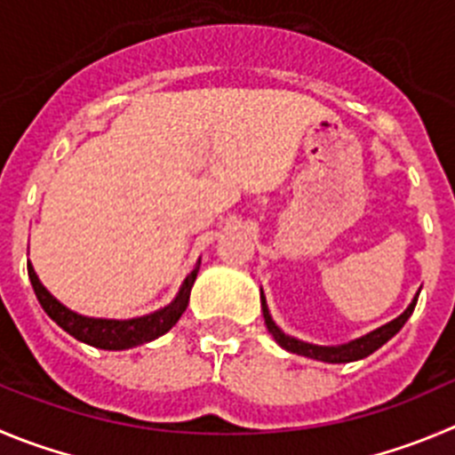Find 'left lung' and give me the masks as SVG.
<instances>
[{
	"mask_svg": "<svg viewBox=\"0 0 455 455\" xmlns=\"http://www.w3.org/2000/svg\"><path fill=\"white\" fill-rule=\"evenodd\" d=\"M418 296H419V291L415 294V299L411 300L409 307H406L400 316L393 318L390 323L381 325V328L372 330V332L363 334V337L355 339V341L341 343V346H314V343H305V341H300V339L290 337V334H285L283 330L278 328V325L274 323V318H271V314H269V307H267L265 294H262V290H260L262 316H265L267 330H269L271 337L275 339V343H278L280 347H285L287 352H294V355H300V356H309V359H316V362H325V363L359 362V359H363V356H368V355H372L375 350H379L386 341H390L395 334L404 328V323L409 321L411 314H413L415 303H418Z\"/></svg>",
	"mask_w": 455,
	"mask_h": 455,
	"instance_id": "1",
	"label": "left lung"
}]
</instances>
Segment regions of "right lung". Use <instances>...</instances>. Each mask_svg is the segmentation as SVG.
Returning a JSON list of instances; mask_svg holds the SVG:
<instances>
[{
    "label": "right lung",
    "mask_w": 455,
    "mask_h": 455,
    "mask_svg": "<svg viewBox=\"0 0 455 455\" xmlns=\"http://www.w3.org/2000/svg\"><path fill=\"white\" fill-rule=\"evenodd\" d=\"M197 271L199 262L195 265V269L186 275L180 294L175 296V300L170 305H165V307L156 309V312L152 314H146V316L116 321V318H92L71 312V309L65 307L60 300L51 296V291L42 285L36 269H33V265L28 262V278H31L33 291H36L42 309H44L65 332H69L71 337L87 343V346L100 347V350H127V347H137L141 346V343L155 341L161 334L168 332V330L180 321L181 314L186 312V307H188L190 290H193V283L195 278H197Z\"/></svg>",
    "instance_id": "1"
}]
</instances>
